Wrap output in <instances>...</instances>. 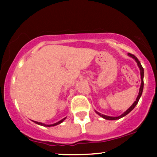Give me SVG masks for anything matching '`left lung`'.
<instances>
[{
    "instance_id": "8db88e82",
    "label": "left lung",
    "mask_w": 157,
    "mask_h": 157,
    "mask_svg": "<svg viewBox=\"0 0 157 157\" xmlns=\"http://www.w3.org/2000/svg\"><path fill=\"white\" fill-rule=\"evenodd\" d=\"M128 55L129 56L132 57L133 59H135V61H136V63H137V64H138L139 67V68H140V71H141V86H140V89H139V95H138V96H137L136 99V101H134V104H133L132 105V106H130V108L128 109V110H126V111H125V112H124V113H123V114H121V116H119V117H109V116L103 115V114H101V113H100L97 112V111H96V112L97 113L98 115L101 116V117H103V118H104V119H108V120H116V119H120V118H122L123 117H124V116H126V114H128V113H129L130 111H132L133 110V109H134V107L136 106V105L137 104H138L139 98H140L141 94H142V91H143V89H144V68H143V67H142V66H141L140 61H139V59H137V58H136V56H135L134 55H133V54H132V53H128Z\"/></svg>"
}]
</instances>
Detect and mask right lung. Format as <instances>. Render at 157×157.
<instances>
[{"label":"right lung","mask_w":157,"mask_h":157,"mask_svg":"<svg viewBox=\"0 0 157 157\" xmlns=\"http://www.w3.org/2000/svg\"><path fill=\"white\" fill-rule=\"evenodd\" d=\"M65 119L66 118H64V119H63L62 120H61V121H59V122H57V123H56V124H51V125H46V124H42V123H40V122H37V121H34L35 122L36 124H39V125H41V126H56V125H58V124H61V122H63L64 120H65Z\"/></svg>","instance_id":"obj_1"}]
</instances>
